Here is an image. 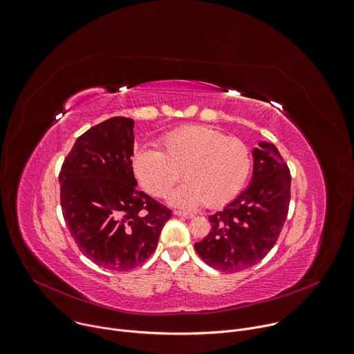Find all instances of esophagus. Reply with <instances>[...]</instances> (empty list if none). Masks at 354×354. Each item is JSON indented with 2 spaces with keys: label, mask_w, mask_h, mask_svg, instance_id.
Here are the masks:
<instances>
[{
  "label": "esophagus",
  "mask_w": 354,
  "mask_h": 354,
  "mask_svg": "<svg viewBox=\"0 0 354 354\" xmlns=\"http://www.w3.org/2000/svg\"><path fill=\"white\" fill-rule=\"evenodd\" d=\"M176 216H180V217H185V218H192L195 217L194 213H189V212H183V210H174L173 212Z\"/></svg>",
  "instance_id": "esophagus-1"
}]
</instances>
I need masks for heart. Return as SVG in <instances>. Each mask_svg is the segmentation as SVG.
Returning <instances> with one entry per match:
<instances>
[{
  "instance_id": "b5f03b06",
  "label": "heart",
  "mask_w": 354,
  "mask_h": 354,
  "mask_svg": "<svg viewBox=\"0 0 354 354\" xmlns=\"http://www.w3.org/2000/svg\"><path fill=\"white\" fill-rule=\"evenodd\" d=\"M250 167L249 147L210 126L173 130L159 140V151L141 148L133 158L136 177L153 196L166 195L183 170L187 181L169 194V201L184 209L228 203L243 188Z\"/></svg>"
}]
</instances>
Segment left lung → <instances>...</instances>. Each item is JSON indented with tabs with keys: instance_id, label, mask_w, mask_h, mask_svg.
Masks as SVG:
<instances>
[{
	"instance_id": "obj_1",
	"label": "left lung",
	"mask_w": 354,
	"mask_h": 354,
	"mask_svg": "<svg viewBox=\"0 0 354 354\" xmlns=\"http://www.w3.org/2000/svg\"><path fill=\"white\" fill-rule=\"evenodd\" d=\"M253 151L249 187L223 210L210 214V231L195 243L199 257L223 272L257 264L275 245L290 201V170L274 144Z\"/></svg>"
}]
</instances>
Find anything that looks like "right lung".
<instances>
[{"mask_svg": "<svg viewBox=\"0 0 354 354\" xmlns=\"http://www.w3.org/2000/svg\"><path fill=\"white\" fill-rule=\"evenodd\" d=\"M134 120L108 119L82 134L59 173L65 223L80 252L100 267L127 271L156 249L171 210L137 189Z\"/></svg>", "mask_w": 354, "mask_h": 354, "instance_id": "1", "label": "right lung"}]
</instances>
